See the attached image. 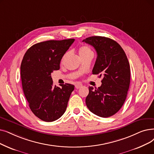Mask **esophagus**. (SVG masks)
<instances>
[{
	"instance_id": "obj_1",
	"label": "esophagus",
	"mask_w": 154,
	"mask_h": 154,
	"mask_svg": "<svg viewBox=\"0 0 154 154\" xmlns=\"http://www.w3.org/2000/svg\"><path fill=\"white\" fill-rule=\"evenodd\" d=\"M75 87L76 89H79V88H81V87H82V84H80V83H77V84H75Z\"/></svg>"
}]
</instances>
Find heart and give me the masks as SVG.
<instances>
[{
	"mask_svg": "<svg viewBox=\"0 0 154 154\" xmlns=\"http://www.w3.org/2000/svg\"><path fill=\"white\" fill-rule=\"evenodd\" d=\"M79 54L80 57H81V58H83L88 55L93 54V52L89 46H87V45H83V46H81V47L79 48ZM66 55H67V53H66V54L64 55V57H63L62 60H63Z\"/></svg>",
	"mask_w": 154,
	"mask_h": 154,
	"instance_id": "obj_1",
	"label": "heart"
}]
</instances>
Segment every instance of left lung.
I'll return each mask as SVG.
<instances>
[{
  "mask_svg": "<svg viewBox=\"0 0 154 154\" xmlns=\"http://www.w3.org/2000/svg\"><path fill=\"white\" fill-rule=\"evenodd\" d=\"M97 52L92 74L103 77L98 88H89L85 99L88 109L103 118L114 115L121 109L126 98L130 83V67L122 46L116 42L104 36H91L84 39Z\"/></svg>",
  "mask_w": 154,
  "mask_h": 154,
  "instance_id": "obj_1",
  "label": "left lung"
}]
</instances>
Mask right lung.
Returning <instances> with one entry per match:
<instances>
[{
	"mask_svg": "<svg viewBox=\"0 0 154 154\" xmlns=\"http://www.w3.org/2000/svg\"><path fill=\"white\" fill-rule=\"evenodd\" d=\"M74 39L49 40L36 43L24 55L21 77L24 96L31 111L44 122L60 118L66 111L74 85L61 88L53 84L51 73L60 69V63Z\"/></svg>",
	"mask_w": 154,
	"mask_h": 154,
	"instance_id": "1",
	"label": "right lung"
}]
</instances>
